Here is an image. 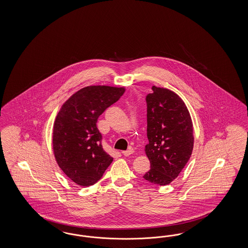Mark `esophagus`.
<instances>
[{"mask_svg": "<svg viewBox=\"0 0 248 248\" xmlns=\"http://www.w3.org/2000/svg\"><path fill=\"white\" fill-rule=\"evenodd\" d=\"M134 153H135V151H134V149H132V148H130L129 150L124 151V152H122V154H123L124 156H129V155H133Z\"/></svg>", "mask_w": 248, "mask_h": 248, "instance_id": "obj_1", "label": "esophagus"}]
</instances>
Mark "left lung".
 I'll return each instance as SVG.
<instances>
[{
	"label": "left lung",
	"instance_id": "8db88e82",
	"mask_svg": "<svg viewBox=\"0 0 248 248\" xmlns=\"http://www.w3.org/2000/svg\"><path fill=\"white\" fill-rule=\"evenodd\" d=\"M146 96L145 154L150 170L143 175L155 185L172 183L187 164L194 148L193 122L184 101L173 91L153 86Z\"/></svg>",
	"mask_w": 248,
	"mask_h": 248
}]
</instances>
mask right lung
Returning a JSON list of instances; mask_svg holds the SVG:
<instances>
[{
    "label": "right lung",
    "mask_w": 248,
    "mask_h": 248,
    "mask_svg": "<svg viewBox=\"0 0 248 248\" xmlns=\"http://www.w3.org/2000/svg\"><path fill=\"white\" fill-rule=\"evenodd\" d=\"M124 91V87L107 85L84 87L69 98L57 113L53 124V155L62 172L76 185L95 184L113 162L103 149L96 123Z\"/></svg>",
    "instance_id": "add662e5"
}]
</instances>
